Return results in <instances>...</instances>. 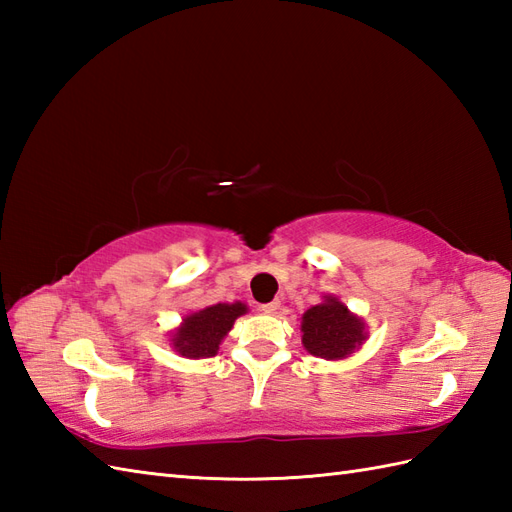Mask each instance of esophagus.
<instances>
[{"label":"esophagus","mask_w":512,"mask_h":512,"mask_svg":"<svg viewBox=\"0 0 512 512\" xmlns=\"http://www.w3.org/2000/svg\"><path fill=\"white\" fill-rule=\"evenodd\" d=\"M259 310L266 312V314H273L275 310H279V301L275 299V301H270V303H262V306H259Z\"/></svg>","instance_id":"34e87169"}]
</instances>
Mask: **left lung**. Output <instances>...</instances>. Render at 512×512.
Segmentation results:
<instances>
[{
  "label": "left lung",
  "instance_id": "obj_1",
  "mask_svg": "<svg viewBox=\"0 0 512 512\" xmlns=\"http://www.w3.org/2000/svg\"><path fill=\"white\" fill-rule=\"evenodd\" d=\"M363 330V321L356 319L347 306L334 297L310 308L301 321L303 347L310 354L328 358V361L352 354L365 341Z\"/></svg>",
  "mask_w": 512,
  "mask_h": 512
}]
</instances>
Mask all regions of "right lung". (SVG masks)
Here are the masks:
<instances>
[{"label":"right lung","mask_w":512,"mask_h":512,"mask_svg":"<svg viewBox=\"0 0 512 512\" xmlns=\"http://www.w3.org/2000/svg\"><path fill=\"white\" fill-rule=\"evenodd\" d=\"M246 312L244 303H217V306L204 308L184 319L182 328L173 334V347L189 358L215 356L226 332L233 328L237 317Z\"/></svg>","instance_id":"add662e5"}]
</instances>
